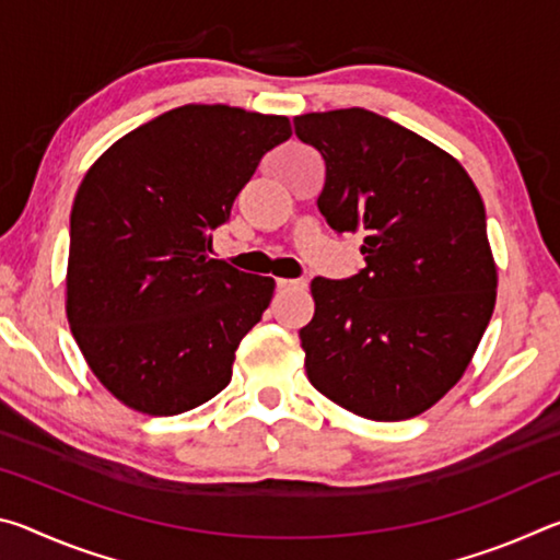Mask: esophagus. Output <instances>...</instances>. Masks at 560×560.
Segmentation results:
<instances>
[{"label": "esophagus", "mask_w": 560, "mask_h": 560, "mask_svg": "<svg viewBox=\"0 0 560 560\" xmlns=\"http://www.w3.org/2000/svg\"><path fill=\"white\" fill-rule=\"evenodd\" d=\"M277 287L281 291H303L308 283H306V279H277Z\"/></svg>", "instance_id": "34e87169"}]
</instances>
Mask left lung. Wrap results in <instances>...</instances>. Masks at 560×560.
<instances>
[{
	"mask_svg": "<svg viewBox=\"0 0 560 560\" xmlns=\"http://www.w3.org/2000/svg\"><path fill=\"white\" fill-rule=\"evenodd\" d=\"M326 163L318 210L363 234L365 267L311 281V385L368 420H410L467 371L497 301L485 202L430 140L365 108L293 118Z\"/></svg>",
	"mask_w": 560,
	"mask_h": 560,
	"instance_id": "left-lung-1",
	"label": "left lung"
}]
</instances>
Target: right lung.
<instances>
[{
    "label": "right lung",
    "instance_id": "add662e5",
    "mask_svg": "<svg viewBox=\"0 0 560 560\" xmlns=\"http://www.w3.org/2000/svg\"><path fill=\"white\" fill-rule=\"evenodd\" d=\"M289 136L283 116L179 106L122 136L83 177L66 314L91 371L132 410L187 412L232 381L273 279L207 252L264 153Z\"/></svg>",
    "mask_w": 560,
    "mask_h": 560
}]
</instances>
